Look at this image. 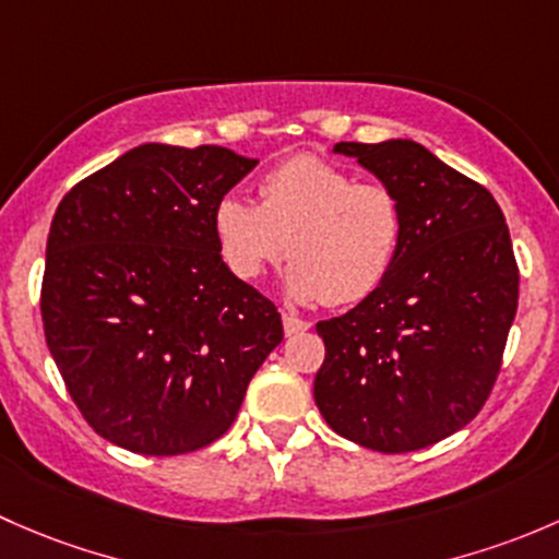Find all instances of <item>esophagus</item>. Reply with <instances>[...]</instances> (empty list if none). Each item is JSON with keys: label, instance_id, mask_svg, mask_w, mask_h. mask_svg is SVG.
I'll use <instances>...</instances> for the list:
<instances>
[{"label": "esophagus", "instance_id": "obj_1", "mask_svg": "<svg viewBox=\"0 0 559 559\" xmlns=\"http://www.w3.org/2000/svg\"><path fill=\"white\" fill-rule=\"evenodd\" d=\"M282 325H285V333H287V336H293V333L307 331L309 322H307V320H301V318H296V314H290V312H282Z\"/></svg>", "mask_w": 559, "mask_h": 559}]
</instances>
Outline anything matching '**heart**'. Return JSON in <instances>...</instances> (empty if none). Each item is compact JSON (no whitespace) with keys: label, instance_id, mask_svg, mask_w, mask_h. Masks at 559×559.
<instances>
[{"label":"heart","instance_id":"obj_1","mask_svg":"<svg viewBox=\"0 0 559 559\" xmlns=\"http://www.w3.org/2000/svg\"><path fill=\"white\" fill-rule=\"evenodd\" d=\"M258 195L261 204L226 195L212 215L217 250L234 277L261 280L287 255L293 296L347 307L393 272L406 215L388 182L358 180L318 155H293L261 177Z\"/></svg>","mask_w":559,"mask_h":559}]
</instances>
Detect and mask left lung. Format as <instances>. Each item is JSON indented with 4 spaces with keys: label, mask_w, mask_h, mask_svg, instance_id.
I'll return each mask as SVG.
<instances>
[{
    "label": "left lung",
    "mask_w": 559,
    "mask_h": 559,
    "mask_svg": "<svg viewBox=\"0 0 559 559\" xmlns=\"http://www.w3.org/2000/svg\"><path fill=\"white\" fill-rule=\"evenodd\" d=\"M393 186L404 245L388 280L342 318L320 320L314 401L344 439L414 452L465 428L490 399L520 301L509 226L485 186L412 140L338 142Z\"/></svg>",
    "instance_id": "1"
}]
</instances>
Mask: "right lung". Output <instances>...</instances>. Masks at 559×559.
<instances>
[{"instance_id":"add662e5","label":"right lung","mask_w":559,"mask_h":559,"mask_svg":"<svg viewBox=\"0 0 559 559\" xmlns=\"http://www.w3.org/2000/svg\"><path fill=\"white\" fill-rule=\"evenodd\" d=\"M258 164L221 145H140L61 199L48 234L45 342L85 423L169 457L221 439L282 342V318L228 272L215 204Z\"/></svg>"}]
</instances>
